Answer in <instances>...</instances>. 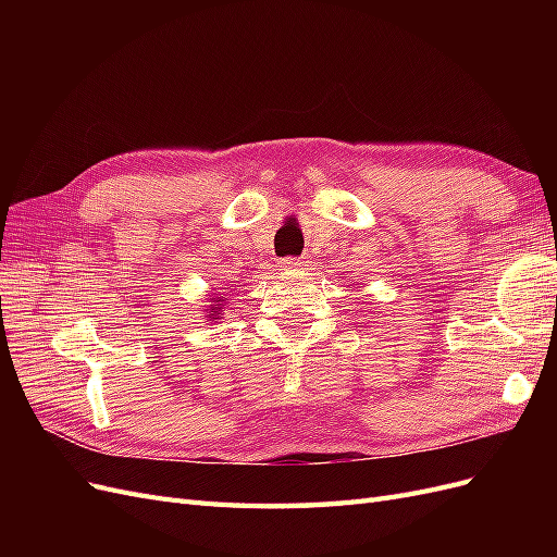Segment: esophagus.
<instances>
[{
	"label": "esophagus",
	"mask_w": 557,
	"mask_h": 557,
	"mask_svg": "<svg viewBox=\"0 0 557 557\" xmlns=\"http://www.w3.org/2000/svg\"><path fill=\"white\" fill-rule=\"evenodd\" d=\"M281 267L283 269H299L301 260L299 258H285V260H281Z\"/></svg>",
	"instance_id": "34e87169"
}]
</instances>
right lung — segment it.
<instances>
[{"label": "right lung", "mask_w": 557, "mask_h": 557, "mask_svg": "<svg viewBox=\"0 0 557 557\" xmlns=\"http://www.w3.org/2000/svg\"><path fill=\"white\" fill-rule=\"evenodd\" d=\"M211 301H213V305L207 309L209 311V315L207 318H211V320H218V318H221V311H223V307L227 305V297H211Z\"/></svg>", "instance_id": "obj_1"}]
</instances>
